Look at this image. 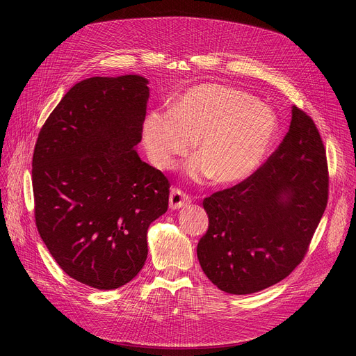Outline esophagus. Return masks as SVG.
Segmentation results:
<instances>
[{"label": "esophagus", "instance_id": "1", "mask_svg": "<svg viewBox=\"0 0 356 356\" xmlns=\"http://www.w3.org/2000/svg\"><path fill=\"white\" fill-rule=\"evenodd\" d=\"M189 202H191V199L188 197V195H184L179 189H173L170 192V199H168V207H170L172 211H179L183 207H186Z\"/></svg>", "mask_w": 356, "mask_h": 356}]
</instances>
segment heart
Wrapping results in <instances>:
<instances>
[{
    "mask_svg": "<svg viewBox=\"0 0 356 356\" xmlns=\"http://www.w3.org/2000/svg\"><path fill=\"white\" fill-rule=\"evenodd\" d=\"M277 129L273 109L248 93L203 83L181 93L172 109L149 112L143 124V141L152 163L170 170L197 140L200 156L186 167L189 177L235 184L263 164Z\"/></svg>",
    "mask_w": 356,
    "mask_h": 356,
    "instance_id": "1",
    "label": "heart"
}]
</instances>
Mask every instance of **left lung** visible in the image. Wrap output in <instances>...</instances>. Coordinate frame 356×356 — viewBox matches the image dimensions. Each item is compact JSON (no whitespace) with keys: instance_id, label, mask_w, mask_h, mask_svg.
<instances>
[{"instance_id":"1","label":"left lung","mask_w":356,"mask_h":356,"mask_svg":"<svg viewBox=\"0 0 356 356\" xmlns=\"http://www.w3.org/2000/svg\"><path fill=\"white\" fill-rule=\"evenodd\" d=\"M325 147L313 120L291 106L289 133L247 180L203 200V273L222 291L251 294L284 280L307 251L327 203Z\"/></svg>"}]
</instances>
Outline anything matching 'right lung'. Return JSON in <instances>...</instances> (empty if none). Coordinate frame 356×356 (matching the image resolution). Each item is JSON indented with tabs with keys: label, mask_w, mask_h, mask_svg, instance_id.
<instances>
[{
	"label": "right lung",
	"mask_w": 356,
	"mask_h": 356,
	"mask_svg": "<svg viewBox=\"0 0 356 356\" xmlns=\"http://www.w3.org/2000/svg\"><path fill=\"white\" fill-rule=\"evenodd\" d=\"M147 85L140 74L76 83L34 148L37 229L67 275L98 290L141 271L148 227L168 208V180L137 153Z\"/></svg>",
	"instance_id": "add662e5"
}]
</instances>
